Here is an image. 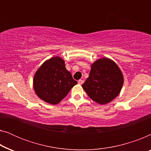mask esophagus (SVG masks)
Wrapping results in <instances>:
<instances>
[{"label": "esophagus", "instance_id": "34e87169", "mask_svg": "<svg viewBox=\"0 0 151 151\" xmlns=\"http://www.w3.org/2000/svg\"><path fill=\"white\" fill-rule=\"evenodd\" d=\"M78 84H80V85H81V84H82L84 83V80H78Z\"/></svg>", "mask_w": 151, "mask_h": 151}]
</instances>
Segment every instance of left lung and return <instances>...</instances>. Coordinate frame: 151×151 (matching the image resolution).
I'll use <instances>...</instances> for the list:
<instances>
[{"label": "left lung", "mask_w": 151, "mask_h": 151, "mask_svg": "<svg viewBox=\"0 0 151 151\" xmlns=\"http://www.w3.org/2000/svg\"><path fill=\"white\" fill-rule=\"evenodd\" d=\"M123 83L122 73L117 64L103 58L92 64L88 78L82 86L93 100L105 104L118 96Z\"/></svg>", "instance_id": "1"}]
</instances>
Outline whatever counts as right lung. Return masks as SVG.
<instances>
[{
    "instance_id": "add662e5",
    "label": "right lung",
    "mask_w": 151,
    "mask_h": 151,
    "mask_svg": "<svg viewBox=\"0 0 151 151\" xmlns=\"http://www.w3.org/2000/svg\"><path fill=\"white\" fill-rule=\"evenodd\" d=\"M33 82L37 96L51 104L60 103L78 84L66 69L64 60L58 56L45 61L37 70Z\"/></svg>"
}]
</instances>
